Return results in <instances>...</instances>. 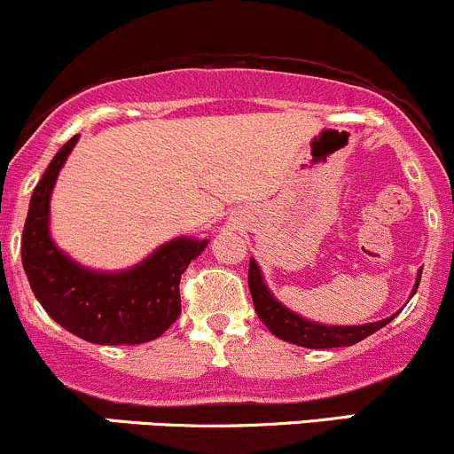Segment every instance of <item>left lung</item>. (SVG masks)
Returning <instances> with one entry per match:
<instances>
[{"label": "left lung", "mask_w": 454, "mask_h": 454, "mask_svg": "<svg viewBox=\"0 0 454 454\" xmlns=\"http://www.w3.org/2000/svg\"><path fill=\"white\" fill-rule=\"evenodd\" d=\"M420 275H423V269H419L416 273V284L411 288V296L416 294L420 284ZM249 293H252L254 307H256V314L260 320L264 322V326L273 333L279 340L296 343L301 348H311V350H317V348H343V346H354V343L363 341L364 337L373 335V333L380 331L382 326H387L393 317L399 316L393 314L384 320L369 322V325H354V326H341V325H320V322L307 320V317L294 314L293 309H288L284 303H279L275 299L273 293L269 290V286L264 284L262 270H260L258 262L254 258H249Z\"/></svg>", "instance_id": "8db88e82"}]
</instances>
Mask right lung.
I'll list each match as a JSON object with an SVG mask.
<instances>
[{
	"mask_svg": "<svg viewBox=\"0 0 454 454\" xmlns=\"http://www.w3.org/2000/svg\"><path fill=\"white\" fill-rule=\"evenodd\" d=\"M78 137L55 153L29 200L20 258L35 299L57 325L100 346H137L164 335L181 314L179 281L209 239L176 237L123 270H93L51 237V194Z\"/></svg>",
	"mask_w": 454,
	"mask_h": 454,
	"instance_id": "obj_1",
	"label": "right lung"
}]
</instances>
